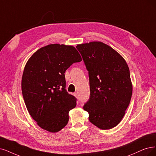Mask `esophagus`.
<instances>
[{
  "instance_id": "esophagus-1",
  "label": "esophagus",
  "mask_w": 156,
  "mask_h": 156,
  "mask_svg": "<svg viewBox=\"0 0 156 156\" xmlns=\"http://www.w3.org/2000/svg\"><path fill=\"white\" fill-rule=\"evenodd\" d=\"M74 96H75V97H76V98H78V94H77L76 93H74Z\"/></svg>"
}]
</instances>
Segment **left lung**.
<instances>
[{
    "label": "left lung",
    "instance_id": "obj_1",
    "mask_svg": "<svg viewBox=\"0 0 156 156\" xmlns=\"http://www.w3.org/2000/svg\"><path fill=\"white\" fill-rule=\"evenodd\" d=\"M89 72L90 97L83 108L89 119L102 130L122 121L132 94L129 68L110 46L92 42L76 46Z\"/></svg>",
    "mask_w": 156,
    "mask_h": 156
}]
</instances>
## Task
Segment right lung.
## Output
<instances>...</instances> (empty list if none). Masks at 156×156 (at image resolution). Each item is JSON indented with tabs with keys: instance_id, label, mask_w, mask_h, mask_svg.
<instances>
[{
	"instance_id": "add662e5",
	"label": "right lung",
	"mask_w": 156,
	"mask_h": 156,
	"mask_svg": "<svg viewBox=\"0 0 156 156\" xmlns=\"http://www.w3.org/2000/svg\"><path fill=\"white\" fill-rule=\"evenodd\" d=\"M82 61L71 45L50 44L37 51L27 61L22 78V93L33 119L42 129L57 132L69 122L76 98L66 89L65 72Z\"/></svg>"
}]
</instances>
